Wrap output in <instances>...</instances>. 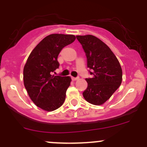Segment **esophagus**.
<instances>
[{
    "mask_svg": "<svg viewBox=\"0 0 147 147\" xmlns=\"http://www.w3.org/2000/svg\"><path fill=\"white\" fill-rule=\"evenodd\" d=\"M79 79V77H76V78H74V77H72V80L75 81V80H78Z\"/></svg>",
    "mask_w": 147,
    "mask_h": 147,
    "instance_id": "obj_1",
    "label": "esophagus"
}]
</instances>
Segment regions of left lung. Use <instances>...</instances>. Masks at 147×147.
<instances>
[{"label":"left lung","mask_w":147,"mask_h":147,"mask_svg":"<svg viewBox=\"0 0 147 147\" xmlns=\"http://www.w3.org/2000/svg\"><path fill=\"white\" fill-rule=\"evenodd\" d=\"M85 53L87 65L92 78H86L87 87L82 92L86 101L101 105L110 98L122 80V70L109 47L92 35H77Z\"/></svg>","instance_id":"8db88e82"}]
</instances>
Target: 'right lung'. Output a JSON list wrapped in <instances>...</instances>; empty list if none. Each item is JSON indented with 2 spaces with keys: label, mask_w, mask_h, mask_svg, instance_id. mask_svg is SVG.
I'll return each instance as SVG.
<instances>
[{
  "label": "right lung",
  "mask_w": 147,
  "mask_h": 147,
  "mask_svg": "<svg viewBox=\"0 0 147 147\" xmlns=\"http://www.w3.org/2000/svg\"><path fill=\"white\" fill-rule=\"evenodd\" d=\"M75 38L73 35H47L31 52L25 65V87L35 105L44 110H55L64 103L71 78L53 75V72L60 66L59 53Z\"/></svg>",
  "instance_id": "add662e5"
}]
</instances>
